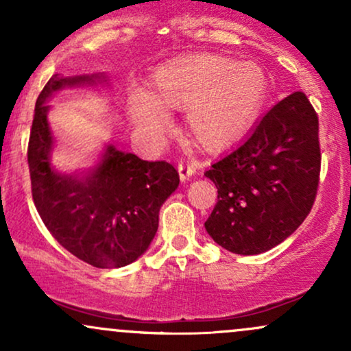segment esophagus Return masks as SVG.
<instances>
[{"mask_svg":"<svg viewBox=\"0 0 351 351\" xmlns=\"http://www.w3.org/2000/svg\"><path fill=\"white\" fill-rule=\"evenodd\" d=\"M199 167L198 162L195 160H184L178 165V173H180V180L186 181L188 178H191L193 175L196 173V168Z\"/></svg>","mask_w":351,"mask_h":351,"instance_id":"34e87169","label":"esophagus"}]
</instances>
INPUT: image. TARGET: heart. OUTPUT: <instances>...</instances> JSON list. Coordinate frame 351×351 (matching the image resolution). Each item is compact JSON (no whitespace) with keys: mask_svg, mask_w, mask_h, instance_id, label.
<instances>
[{"mask_svg":"<svg viewBox=\"0 0 351 351\" xmlns=\"http://www.w3.org/2000/svg\"><path fill=\"white\" fill-rule=\"evenodd\" d=\"M269 79L263 67L221 56H181L160 66L150 90L135 87L128 117L153 140L171 127L168 110L186 108L188 132L208 150H219L245 132L264 106Z\"/></svg>","mask_w":351,"mask_h":351,"instance_id":"b5f03b06","label":"heart"}]
</instances>
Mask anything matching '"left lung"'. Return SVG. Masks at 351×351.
Returning a JSON list of instances; mask_svg holds the SVG:
<instances>
[{"mask_svg":"<svg viewBox=\"0 0 351 351\" xmlns=\"http://www.w3.org/2000/svg\"><path fill=\"white\" fill-rule=\"evenodd\" d=\"M320 160L318 117L304 92H293L204 173L217 188L208 234L241 256L276 247L312 209Z\"/></svg>","mask_w":351,"mask_h":351,"instance_id":"obj_1","label":"left lung"}]
</instances>
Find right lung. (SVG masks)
<instances>
[{
    "instance_id": "obj_1",
    "label": "right lung",
    "mask_w": 351,
    "mask_h": 351,
    "mask_svg": "<svg viewBox=\"0 0 351 351\" xmlns=\"http://www.w3.org/2000/svg\"><path fill=\"white\" fill-rule=\"evenodd\" d=\"M95 86H108L106 72L52 75L36 100L27 163L36 209L56 241L94 267L119 269L150 247L160 208L180 176L170 163L145 162L114 143L86 170L66 173L52 165L56 140L47 102L66 88Z\"/></svg>"
}]
</instances>
